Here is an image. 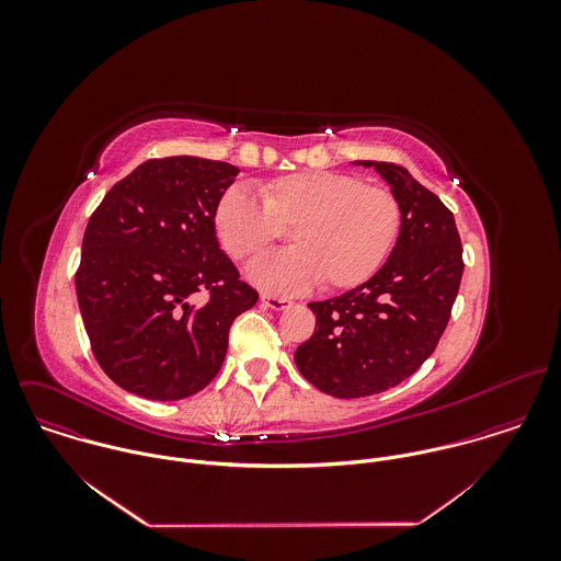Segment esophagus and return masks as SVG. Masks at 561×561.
<instances>
[{
  "label": "esophagus",
  "mask_w": 561,
  "mask_h": 561,
  "mask_svg": "<svg viewBox=\"0 0 561 561\" xmlns=\"http://www.w3.org/2000/svg\"><path fill=\"white\" fill-rule=\"evenodd\" d=\"M261 302H263L267 309H272V311H285V309L291 307V302H289L287 298H276V296H267V294L261 296Z\"/></svg>",
  "instance_id": "1"
}]
</instances>
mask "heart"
Wrapping results in <instances>:
<instances>
[{
    "label": "heart",
    "instance_id": "obj_1",
    "mask_svg": "<svg viewBox=\"0 0 561 561\" xmlns=\"http://www.w3.org/2000/svg\"><path fill=\"white\" fill-rule=\"evenodd\" d=\"M261 201L231 185L214 214L222 248L241 263L280 240L283 229L296 248L265 256L250 278L272 294H300L320 283L347 291L367 283L389 259L401 231L398 196L360 176L330 170H302L267 179Z\"/></svg>",
    "mask_w": 561,
    "mask_h": 561
}]
</instances>
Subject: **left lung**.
Listing matches in <instances>:
<instances>
[{"label": "left lung", "mask_w": 561, "mask_h": 561, "mask_svg": "<svg viewBox=\"0 0 561 561\" xmlns=\"http://www.w3.org/2000/svg\"><path fill=\"white\" fill-rule=\"evenodd\" d=\"M374 165L401 205L389 261L360 287L311 302L316 332L298 345L300 374L321 393L367 398L398 387L436 350L456 302L465 261L454 214L403 165Z\"/></svg>", "instance_id": "obj_1"}]
</instances>
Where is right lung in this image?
I'll return each instance as SVG.
<instances>
[{
	"mask_svg": "<svg viewBox=\"0 0 561 561\" xmlns=\"http://www.w3.org/2000/svg\"><path fill=\"white\" fill-rule=\"evenodd\" d=\"M238 172L190 156L145 161L92 211L76 291L92 354L121 389L198 393L225 363L233 321L256 305L214 227Z\"/></svg>",
	"mask_w": 561,
	"mask_h": 561,
	"instance_id": "1",
	"label": "right lung"
}]
</instances>
